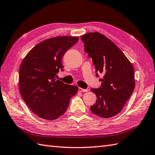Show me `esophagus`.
Segmentation results:
<instances>
[{
	"label": "esophagus",
	"mask_w": 155,
	"mask_h": 155,
	"mask_svg": "<svg viewBox=\"0 0 155 155\" xmlns=\"http://www.w3.org/2000/svg\"><path fill=\"white\" fill-rule=\"evenodd\" d=\"M78 91H80V92H86L88 90L87 89H83V88H81V87H79L78 89Z\"/></svg>",
	"instance_id": "1"
}]
</instances>
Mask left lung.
I'll return each mask as SVG.
<instances>
[{
	"instance_id": "1",
	"label": "left lung",
	"mask_w": 155,
	"mask_h": 155,
	"mask_svg": "<svg viewBox=\"0 0 155 155\" xmlns=\"http://www.w3.org/2000/svg\"><path fill=\"white\" fill-rule=\"evenodd\" d=\"M84 50L92 59L96 75L104 74L101 87L91 88L97 101L90 109L94 114L110 118L121 111L135 88V71L123 51L99 32H90L81 36Z\"/></svg>"
}]
</instances>
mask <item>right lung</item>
Listing matches in <instances>:
<instances>
[{
  "label": "right lung",
  "mask_w": 155,
  "mask_h": 155,
  "mask_svg": "<svg viewBox=\"0 0 155 155\" xmlns=\"http://www.w3.org/2000/svg\"><path fill=\"white\" fill-rule=\"evenodd\" d=\"M78 37L58 36L38 44L26 55L19 70V89L24 101L39 117L54 120L66 111L78 87L57 80L64 70L61 59Z\"/></svg>",
  "instance_id": "obj_1"
}]
</instances>
